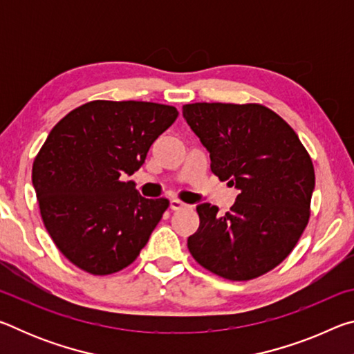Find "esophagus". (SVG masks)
Here are the masks:
<instances>
[{
  "label": "esophagus",
  "instance_id": "esophagus-1",
  "mask_svg": "<svg viewBox=\"0 0 354 354\" xmlns=\"http://www.w3.org/2000/svg\"><path fill=\"white\" fill-rule=\"evenodd\" d=\"M185 207H190V206H187V205H185V203L179 201L176 198L170 200V209H173V211H179V209H185Z\"/></svg>",
  "mask_w": 354,
  "mask_h": 354
}]
</instances>
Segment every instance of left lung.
I'll use <instances>...</instances> for the list:
<instances>
[{"instance_id": "obj_1", "label": "left lung", "mask_w": 354, "mask_h": 354, "mask_svg": "<svg viewBox=\"0 0 354 354\" xmlns=\"http://www.w3.org/2000/svg\"><path fill=\"white\" fill-rule=\"evenodd\" d=\"M183 117L209 151L211 170L239 190L225 215L196 206L200 226L187 239L194 259L218 277L247 281L283 262L309 220L313 160L278 113L261 104L195 103Z\"/></svg>"}]
</instances>
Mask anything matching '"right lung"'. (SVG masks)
Instances as JSON below:
<instances>
[{"label":"right lung","instance_id":"obj_1","mask_svg":"<svg viewBox=\"0 0 354 354\" xmlns=\"http://www.w3.org/2000/svg\"><path fill=\"white\" fill-rule=\"evenodd\" d=\"M178 117L173 106L92 101L65 115L37 154L32 185L48 234L92 274L128 267L145 247L169 200H148L123 183Z\"/></svg>","mask_w":354,"mask_h":354}]
</instances>
